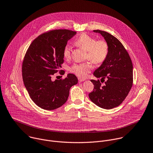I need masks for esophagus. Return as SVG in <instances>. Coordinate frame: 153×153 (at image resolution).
<instances>
[{"label":"esophagus","instance_id":"obj_1","mask_svg":"<svg viewBox=\"0 0 153 153\" xmlns=\"http://www.w3.org/2000/svg\"><path fill=\"white\" fill-rule=\"evenodd\" d=\"M78 80H79V82H82V81H85V79H83V78H78Z\"/></svg>","mask_w":153,"mask_h":153}]
</instances>
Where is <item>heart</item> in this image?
<instances>
[{
	"label": "heart",
	"instance_id": "b5f03b06",
	"mask_svg": "<svg viewBox=\"0 0 153 153\" xmlns=\"http://www.w3.org/2000/svg\"><path fill=\"white\" fill-rule=\"evenodd\" d=\"M75 44L86 51V58L96 65L103 63L107 56L108 45L105 40L96 41L94 37L86 34H82L76 39ZM63 56L65 58H69L71 56V48L69 45H66L64 48ZM92 68V64L87 62L74 64L71 68V71L79 77L85 78Z\"/></svg>",
	"mask_w": 153,
	"mask_h": 153
}]
</instances>
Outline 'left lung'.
Instances as JSON below:
<instances>
[{"mask_svg": "<svg viewBox=\"0 0 153 153\" xmlns=\"http://www.w3.org/2000/svg\"><path fill=\"white\" fill-rule=\"evenodd\" d=\"M100 34L108 45L106 59L94 72L100 81L91 79L94 88L89 94L90 100L98 107L111 109L119 106L128 95L133 85V64L125 48L119 40L110 33L94 30ZM106 79L105 81V79Z\"/></svg>", "mask_w": 153, "mask_h": 153, "instance_id": "obj_1", "label": "left lung"}]
</instances>
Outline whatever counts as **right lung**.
I'll return each mask as SVG.
<instances>
[{"mask_svg":"<svg viewBox=\"0 0 153 153\" xmlns=\"http://www.w3.org/2000/svg\"><path fill=\"white\" fill-rule=\"evenodd\" d=\"M76 34L66 29L51 30L36 38L26 53L22 65L24 85L30 98L43 109L52 110L62 106L71 87L78 83L77 77L72 74L63 80L51 78L62 68L64 48Z\"/></svg>","mask_w":153,"mask_h":153,"instance_id":"right-lung-1","label":"right lung"}]
</instances>
